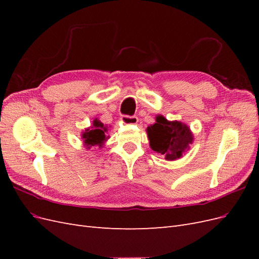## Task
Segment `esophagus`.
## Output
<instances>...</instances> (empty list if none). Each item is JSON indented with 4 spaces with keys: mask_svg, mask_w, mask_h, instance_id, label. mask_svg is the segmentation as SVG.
I'll use <instances>...</instances> for the list:
<instances>
[{
    "mask_svg": "<svg viewBox=\"0 0 259 259\" xmlns=\"http://www.w3.org/2000/svg\"><path fill=\"white\" fill-rule=\"evenodd\" d=\"M121 121L124 124H136L138 122V117L135 115H122Z\"/></svg>",
    "mask_w": 259,
    "mask_h": 259,
    "instance_id": "obj_1",
    "label": "esophagus"
}]
</instances>
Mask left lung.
Returning a JSON list of instances; mask_svg holds the SVG:
<instances>
[{
  "instance_id": "left-lung-1",
  "label": "left lung",
  "mask_w": 259,
  "mask_h": 259,
  "mask_svg": "<svg viewBox=\"0 0 259 259\" xmlns=\"http://www.w3.org/2000/svg\"><path fill=\"white\" fill-rule=\"evenodd\" d=\"M147 133L152 150L164 154L169 161L180 158L193 140L187 125L177 121L169 122L162 115L156 116V123L148 126Z\"/></svg>"
}]
</instances>
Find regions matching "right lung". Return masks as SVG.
Returning <instances> with one entry per match:
<instances>
[{"label":"right lung","mask_w":259,"mask_h":259,"mask_svg":"<svg viewBox=\"0 0 259 259\" xmlns=\"http://www.w3.org/2000/svg\"><path fill=\"white\" fill-rule=\"evenodd\" d=\"M94 126L95 127H93L92 130H86L82 134L84 145L89 149L90 147L95 145L101 147L104 140H106L105 132H107V128L104 126V124L99 122L98 120H95L94 121Z\"/></svg>","instance_id":"1"}]
</instances>
